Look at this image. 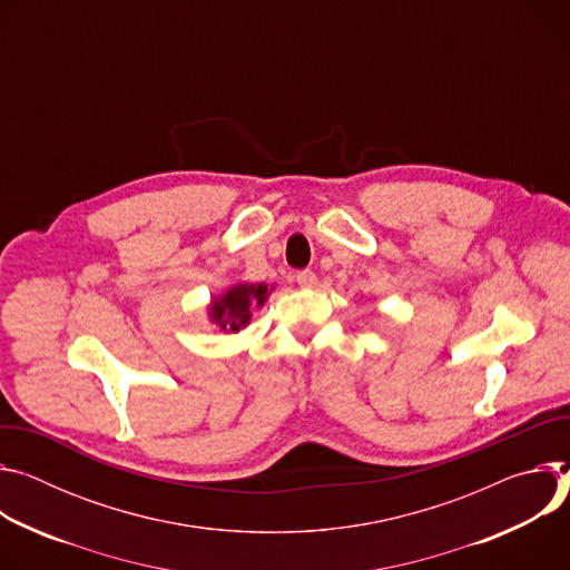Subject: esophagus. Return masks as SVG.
<instances>
[{
    "label": "esophagus",
    "instance_id": "esophagus-1",
    "mask_svg": "<svg viewBox=\"0 0 570 570\" xmlns=\"http://www.w3.org/2000/svg\"><path fill=\"white\" fill-rule=\"evenodd\" d=\"M296 283L301 287H312L314 283H317V276H314V272H309V269H303L296 274Z\"/></svg>",
    "mask_w": 570,
    "mask_h": 570
}]
</instances>
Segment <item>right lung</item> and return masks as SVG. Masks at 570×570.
I'll return each instance as SVG.
<instances>
[{
    "label": "right lung",
    "mask_w": 570,
    "mask_h": 570,
    "mask_svg": "<svg viewBox=\"0 0 570 570\" xmlns=\"http://www.w3.org/2000/svg\"><path fill=\"white\" fill-rule=\"evenodd\" d=\"M267 298V285H235L219 301L213 303L210 314L213 322L219 324L222 331L237 333L250 320V307L263 305Z\"/></svg>",
    "instance_id": "1"
}]
</instances>
